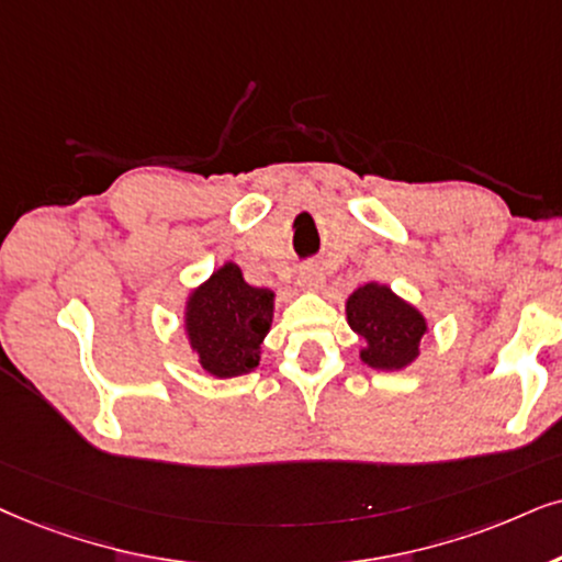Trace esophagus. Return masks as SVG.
I'll list each match as a JSON object with an SVG mask.
<instances>
[{
  "mask_svg": "<svg viewBox=\"0 0 562 562\" xmlns=\"http://www.w3.org/2000/svg\"><path fill=\"white\" fill-rule=\"evenodd\" d=\"M322 285H324L322 269L314 267V265H308V267L301 269V274H297V288L305 290V293H318V290H322Z\"/></svg>",
  "mask_w": 562,
  "mask_h": 562,
  "instance_id": "34e87169",
  "label": "esophagus"
}]
</instances>
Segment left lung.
Returning a JSON list of instances; mask_svg holds the SVG:
<instances>
[{
    "label": "left lung",
    "instance_id": "8db88e82",
    "mask_svg": "<svg viewBox=\"0 0 562 562\" xmlns=\"http://www.w3.org/2000/svg\"><path fill=\"white\" fill-rule=\"evenodd\" d=\"M350 329L363 339L360 360L373 371H404L420 358L428 334L423 311L381 282H366L345 301Z\"/></svg>",
    "mask_w": 562,
    "mask_h": 562
}]
</instances>
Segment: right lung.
I'll use <instances>...</instances> for the list:
<instances>
[{
  "label": "right lung",
  "mask_w": 562,
  "mask_h": 562,
  "mask_svg": "<svg viewBox=\"0 0 562 562\" xmlns=\"http://www.w3.org/2000/svg\"><path fill=\"white\" fill-rule=\"evenodd\" d=\"M274 290L254 288L236 261H223L189 290L183 337L212 379H236L259 366L261 342L272 329Z\"/></svg>",
  "instance_id": "right-lung-1"
}]
</instances>
